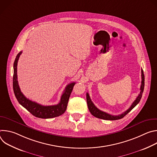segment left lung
<instances>
[{
	"label": "left lung",
	"instance_id": "1",
	"mask_svg": "<svg viewBox=\"0 0 157 157\" xmlns=\"http://www.w3.org/2000/svg\"><path fill=\"white\" fill-rule=\"evenodd\" d=\"M145 78H144V71L143 70H142V84H141V86H140V94H139V96L137 97L136 99L133 101V102L132 103V104L131 105V106L126 110L125 111L124 113H123L122 114L118 115V116H113L105 112H103L101 110H99V109H98L95 105L93 104V102L91 101V99L89 97V95L88 93H86V100H87V106H88V109L90 111V113H91V114L93 116H94V117L99 118V119H104V120H109V121H116V120H118V119H121L122 118H123L125 115H127L129 112L135 107L140 102L142 96V93L144 92V85H145Z\"/></svg>",
	"mask_w": 157,
	"mask_h": 157
}]
</instances>
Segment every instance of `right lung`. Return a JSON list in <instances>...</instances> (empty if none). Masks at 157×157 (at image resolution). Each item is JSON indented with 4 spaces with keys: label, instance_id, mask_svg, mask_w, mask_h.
<instances>
[{
    "label": "right lung",
    "instance_id": "1",
    "mask_svg": "<svg viewBox=\"0 0 157 157\" xmlns=\"http://www.w3.org/2000/svg\"><path fill=\"white\" fill-rule=\"evenodd\" d=\"M21 52L17 55L13 63V89L15 96L20 103L34 116L41 119H50L62 115L66 110L70 94L76 82L68 84L63 93L59 102L53 105H43L27 99L20 91L17 81V63Z\"/></svg>",
    "mask_w": 157,
    "mask_h": 157
}]
</instances>
